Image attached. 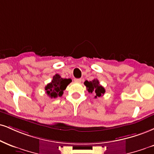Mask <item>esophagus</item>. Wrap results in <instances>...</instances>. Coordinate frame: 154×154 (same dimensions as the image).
Wrapping results in <instances>:
<instances>
[{
	"label": "esophagus",
	"mask_w": 154,
	"mask_h": 154,
	"mask_svg": "<svg viewBox=\"0 0 154 154\" xmlns=\"http://www.w3.org/2000/svg\"><path fill=\"white\" fill-rule=\"evenodd\" d=\"M74 80H75V82L80 83L81 81H82V79H74Z\"/></svg>",
	"instance_id": "esophagus-1"
}]
</instances>
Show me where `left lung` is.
Here are the masks:
<instances>
[{"instance_id": "obj_1", "label": "left lung", "mask_w": 154, "mask_h": 154, "mask_svg": "<svg viewBox=\"0 0 154 154\" xmlns=\"http://www.w3.org/2000/svg\"><path fill=\"white\" fill-rule=\"evenodd\" d=\"M84 84L87 88V90L90 93L95 94V97L97 98V97H101L102 95H104L105 92V88L102 85H100L99 81L97 79H93L92 81L86 80L84 82Z\"/></svg>"}]
</instances>
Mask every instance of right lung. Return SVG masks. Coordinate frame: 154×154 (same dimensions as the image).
Here are the masks:
<instances>
[{"mask_svg":"<svg viewBox=\"0 0 154 154\" xmlns=\"http://www.w3.org/2000/svg\"><path fill=\"white\" fill-rule=\"evenodd\" d=\"M72 82L71 79H64L61 76L56 74L53 77L51 82L45 87L46 92L51 98H56L63 95L64 90L67 85Z\"/></svg>","mask_w":154,"mask_h":154,"instance_id":"add662e5","label":"right lung"}]
</instances>
